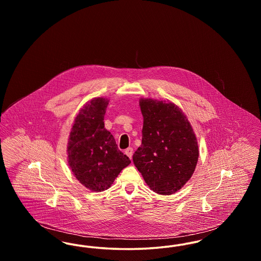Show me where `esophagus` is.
Returning <instances> with one entry per match:
<instances>
[{"mask_svg": "<svg viewBox=\"0 0 261 261\" xmlns=\"http://www.w3.org/2000/svg\"><path fill=\"white\" fill-rule=\"evenodd\" d=\"M133 148H128V149H125V153L129 156V159H132V155H133Z\"/></svg>", "mask_w": 261, "mask_h": 261, "instance_id": "obj_1", "label": "esophagus"}]
</instances>
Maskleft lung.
<instances>
[{
    "label": "left lung",
    "instance_id": "obj_1",
    "mask_svg": "<svg viewBox=\"0 0 261 261\" xmlns=\"http://www.w3.org/2000/svg\"><path fill=\"white\" fill-rule=\"evenodd\" d=\"M144 117L142 145L133 162L150 190L172 195L192 177L199 147L186 115L172 102L140 100Z\"/></svg>",
    "mask_w": 261,
    "mask_h": 261
}]
</instances>
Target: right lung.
<instances>
[{
    "label": "right lung",
    "mask_w": 261,
    "mask_h": 261,
    "mask_svg": "<svg viewBox=\"0 0 261 261\" xmlns=\"http://www.w3.org/2000/svg\"><path fill=\"white\" fill-rule=\"evenodd\" d=\"M108 105V99L95 98L81 109L67 147L68 163L76 179L94 192L109 189L120 171L131 163L105 128Z\"/></svg>",
    "instance_id": "add662e5"
}]
</instances>
